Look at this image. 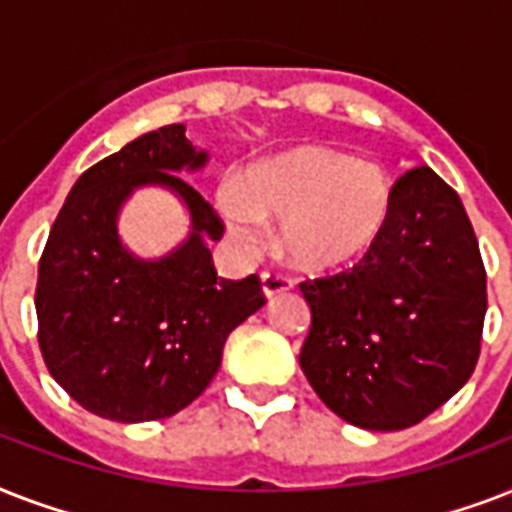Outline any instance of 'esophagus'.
Wrapping results in <instances>:
<instances>
[{"label": "esophagus", "mask_w": 512, "mask_h": 512, "mask_svg": "<svg viewBox=\"0 0 512 512\" xmlns=\"http://www.w3.org/2000/svg\"><path fill=\"white\" fill-rule=\"evenodd\" d=\"M260 281H263L265 297H276L281 295V292H289V289H292V279L279 271H265L263 276H260Z\"/></svg>", "instance_id": "34e87169"}]
</instances>
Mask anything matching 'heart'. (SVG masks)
Returning <instances> with one entry per match:
<instances>
[{"label":"heart","mask_w":512,"mask_h":512,"mask_svg":"<svg viewBox=\"0 0 512 512\" xmlns=\"http://www.w3.org/2000/svg\"><path fill=\"white\" fill-rule=\"evenodd\" d=\"M396 199L380 164L327 146H297L241 175L220 196L233 236L260 239L263 220H281L279 241L300 268L332 271L353 263L388 223Z\"/></svg>","instance_id":"obj_1"}]
</instances>
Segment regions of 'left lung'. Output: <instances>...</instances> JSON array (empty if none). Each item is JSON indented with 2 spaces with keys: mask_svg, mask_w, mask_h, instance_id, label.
<instances>
[{
  "mask_svg": "<svg viewBox=\"0 0 512 512\" xmlns=\"http://www.w3.org/2000/svg\"><path fill=\"white\" fill-rule=\"evenodd\" d=\"M382 233L353 268L305 279L300 366L324 404L366 430H404L470 380L486 268L452 185L430 167L396 180Z\"/></svg>",
  "mask_w": 512,
  "mask_h": 512,
  "instance_id": "8db88e82",
  "label": "left lung"
}]
</instances>
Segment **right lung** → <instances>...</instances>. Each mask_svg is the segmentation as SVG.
<instances>
[{
  "label": "right lung",
  "mask_w": 512,
  "mask_h": 512,
  "mask_svg": "<svg viewBox=\"0 0 512 512\" xmlns=\"http://www.w3.org/2000/svg\"><path fill=\"white\" fill-rule=\"evenodd\" d=\"M204 159L183 124L148 132L92 164L52 223L34 292L39 350L60 388L98 417L146 422L185 409L220 369L228 335L265 305L257 276H217L204 239H223L225 223L175 175ZM146 182L172 187L194 223L159 264L127 256L115 236L121 201Z\"/></svg>",
  "instance_id": "right-lung-1"
}]
</instances>
